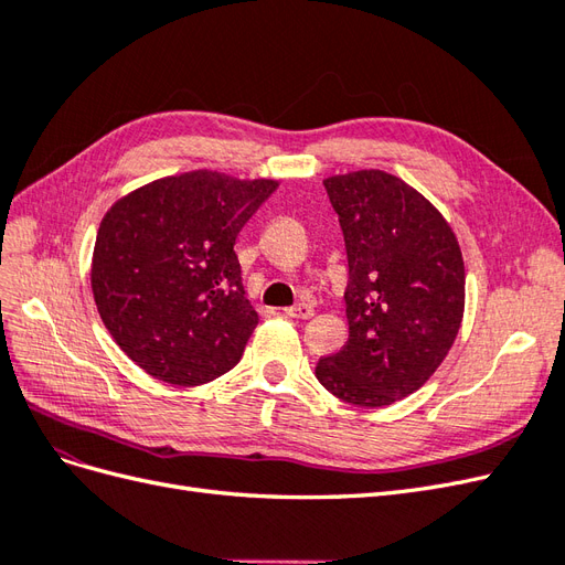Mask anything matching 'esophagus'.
Segmentation results:
<instances>
[{"instance_id": "1", "label": "esophagus", "mask_w": 565, "mask_h": 565, "mask_svg": "<svg viewBox=\"0 0 565 565\" xmlns=\"http://www.w3.org/2000/svg\"><path fill=\"white\" fill-rule=\"evenodd\" d=\"M285 316L297 318V320H309V318H313V309L309 303H297V306H289V309H285Z\"/></svg>"}]
</instances>
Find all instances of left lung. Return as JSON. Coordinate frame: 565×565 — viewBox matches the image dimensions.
Masks as SVG:
<instances>
[{"label": "left lung", "instance_id": "obj_1", "mask_svg": "<svg viewBox=\"0 0 565 565\" xmlns=\"http://www.w3.org/2000/svg\"><path fill=\"white\" fill-rule=\"evenodd\" d=\"M349 256V341L318 382L358 407H384L429 382L465 318V259L434 204L382 169L322 181Z\"/></svg>", "mask_w": 565, "mask_h": 565}]
</instances>
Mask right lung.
I'll use <instances>...</instances> for the list:
<instances>
[{
  "mask_svg": "<svg viewBox=\"0 0 565 565\" xmlns=\"http://www.w3.org/2000/svg\"><path fill=\"white\" fill-rule=\"evenodd\" d=\"M278 188L195 169L119 198L98 226L100 320L150 377L207 384L237 365L259 316L245 297L237 233Z\"/></svg>",
  "mask_w": 565,
  "mask_h": 565,
  "instance_id": "add662e5",
  "label": "right lung"
}]
</instances>
